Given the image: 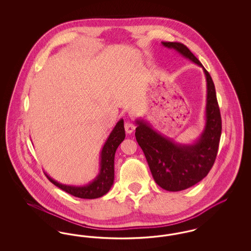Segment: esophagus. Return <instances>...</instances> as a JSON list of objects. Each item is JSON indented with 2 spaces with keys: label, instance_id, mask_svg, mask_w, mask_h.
I'll use <instances>...</instances> for the list:
<instances>
[{
  "label": "esophagus",
  "instance_id": "1",
  "mask_svg": "<svg viewBox=\"0 0 251 251\" xmlns=\"http://www.w3.org/2000/svg\"><path fill=\"white\" fill-rule=\"evenodd\" d=\"M124 128H125V131H126L127 133H131L132 131L135 130V126H134V124H133V123H131L130 121L125 122V124H124Z\"/></svg>",
  "mask_w": 251,
  "mask_h": 251
}]
</instances>
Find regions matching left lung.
Listing matches in <instances>:
<instances>
[{"instance_id": "left-lung-1", "label": "left lung", "mask_w": 251, "mask_h": 251, "mask_svg": "<svg viewBox=\"0 0 251 251\" xmlns=\"http://www.w3.org/2000/svg\"><path fill=\"white\" fill-rule=\"evenodd\" d=\"M162 44L202 68L207 82L205 126L201 136L194 143H177L155 131L148 121L135 120V137L156 183L167 191H181L205 178L214 166L222 123L215 84L209 72L185 45L179 42Z\"/></svg>"}]
</instances>
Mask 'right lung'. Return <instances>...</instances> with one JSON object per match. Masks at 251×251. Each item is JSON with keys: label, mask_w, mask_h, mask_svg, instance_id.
Here are the masks:
<instances>
[{"label": "right lung", "mask_w": 251, "mask_h": 251, "mask_svg": "<svg viewBox=\"0 0 251 251\" xmlns=\"http://www.w3.org/2000/svg\"><path fill=\"white\" fill-rule=\"evenodd\" d=\"M125 138V130H124V121L121 120L116 124L113 131L108 136L107 140L103 145V148L100 152V172L95 179L91 182L85 185L75 186V185H67L60 183L55 179L50 178L45 172L49 180L52 182L55 186L59 187L63 191L67 192L74 197L80 199H98L105 195L112 187L114 183L115 177V154L118 147Z\"/></svg>", "instance_id": "right-lung-1"}]
</instances>
